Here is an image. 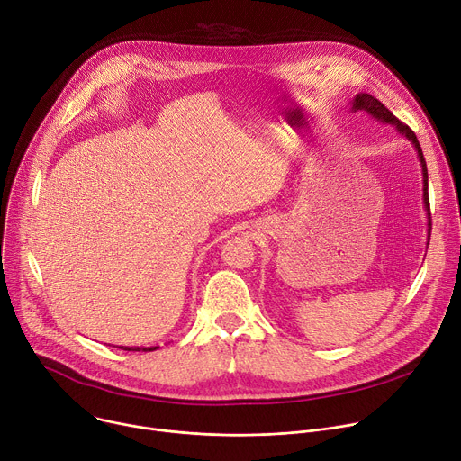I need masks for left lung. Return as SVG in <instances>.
Wrapping results in <instances>:
<instances>
[{
	"label": "left lung",
	"instance_id": "obj_1",
	"mask_svg": "<svg viewBox=\"0 0 461 461\" xmlns=\"http://www.w3.org/2000/svg\"><path fill=\"white\" fill-rule=\"evenodd\" d=\"M351 110L353 112H366L369 113L371 117H375L376 121H383V122H390L393 124V127L397 129L399 134H402L406 140L411 141V145L415 147L417 150V156H420V161H421V167H423V203H425V209H427V215H429V239H430V200H429V173H427V161H425V156H423V150H421V145L420 141H417L415 134L411 132V129L408 127V124L401 122L379 99L371 97L369 94H358L353 97L351 101Z\"/></svg>",
	"mask_w": 461,
	"mask_h": 461
}]
</instances>
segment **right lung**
Returning <instances> with one entry per match:
<instances>
[{"label":"right lung","instance_id":"1","mask_svg":"<svg viewBox=\"0 0 461 461\" xmlns=\"http://www.w3.org/2000/svg\"><path fill=\"white\" fill-rule=\"evenodd\" d=\"M119 349H124V351H154V349H158V346H154V348H124V346H121Z\"/></svg>","mask_w":461,"mask_h":461}]
</instances>
